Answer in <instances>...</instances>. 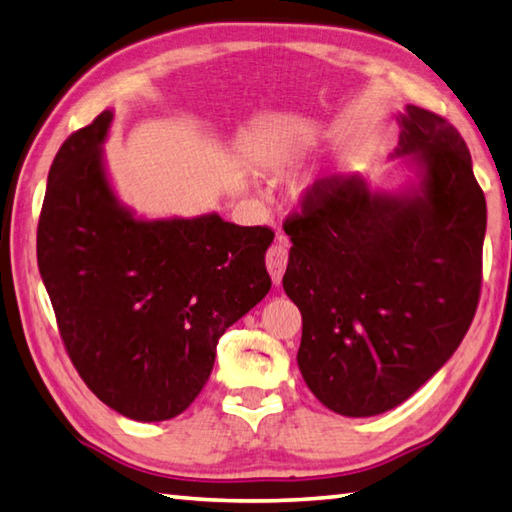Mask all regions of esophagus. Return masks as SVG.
I'll return each mask as SVG.
<instances>
[{
  "label": "esophagus",
  "instance_id": "esophagus-1",
  "mask_svg": "<svg viewBox=\"0 0 512 512\" xmlns=\"http://www.w3.org/2000/svg\"><path fill=\"white\" fill-rule=\"evenodd\" d=\"M288 237L284 235H277L275 244L268 248V255H266V266H268V273L273 277V284H281V277L286 273V266H288Z\"/></svg>",
  "mask_w": 512,
  "mask_h": 512
}]
</instances>
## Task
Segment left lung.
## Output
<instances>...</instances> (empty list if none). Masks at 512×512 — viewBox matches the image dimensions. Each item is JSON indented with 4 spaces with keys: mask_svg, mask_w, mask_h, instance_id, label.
I'll return each mask as SVG.
<instances>
[{
    "mask_svg": "<svg viewBox=\"0 0 512 512\" xmlns=\"http://www.w3.org/2000/svg\"><path fill=\"white\" fill-rule=\"evenodd\" d=\"M396 189L361 173L312 184L284 224L286 295L301 312L297 363L310 391L347 418L405 402L458 350L482 286L486 200L469 147L442 116L398 114Z\"/></svg>",
    "mask_w": 512,
    "mask_h": 512,
    "instance_id": "obj_1",
    "label": "left lung"
}]
</instances>
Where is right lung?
<instances>
[{
  "label": "right lung",
  "instance_id": "right-lung-1",
  "mask_svg": "<svg viewBox=\"0 0 512 512\" xmlns=\"http://www.w3.org/2000/svg\"><path fill=\"white\" fill-rule=\"evenodd\" d=\"M114 112L74 132L48 173L37 262L65 350L125 418H176L211 376L215 347L270 290L275 233L217 213L147 220L112 187Z\"/></svg>",
  "mask_w": 512,
  "mask_h": 512
}]
</instances>
